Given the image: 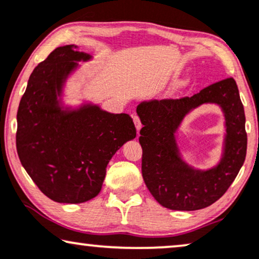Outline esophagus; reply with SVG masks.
I'll return each mask as SVG.
<instances>
[{
	"instance_id": "1",
	"label": "esophagus",
	"mask_w": 259,
	"mask_h": 259,
	"mask_svg": "<svg viewBox=\"0 0 259 259\" xmlns=\"http://www.w3.org/2000/svg\"><path fill=\"white\" fill-rule=\"evenodd\" d=\"M133 118H134V123H135V126H136V130H137V133H140L141 127H142V124H141V120H140V118H139V116L134 115Z\"/></svg>"
}]
</instances>
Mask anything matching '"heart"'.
Segmentation results:
<instances>
[{"label":"heart","instance_id":"b5f03b06","mask_svg":"<svg viewBox=\"0 0 259 259\" xmlns=\"http://www.w3.org/2000/svg\"><path fill=\"white\" fill-rule=\"evenodd\" d=\"M191 82H192V79L189 77H185L180 79V80H178L175 84L171 86V91L173 92H181V91H185L186 89H188L189 86H191Z\"/></svg>","mask_w":259,"mask_h":259}]
</instances>
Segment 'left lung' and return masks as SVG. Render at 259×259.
<instances>
[{"label": "left lung", "mask_w": 259, "mask_h": 259, "mask_svg": "<svg viewBox=\"0 0 259 259\" xmlns=\"http://www.w3.org/2000/svg\"><path fill=\"white\" fill-rule=\"evenodd\" d=\"M204 104L218 105L226 118L222 157L208 170H198L182 157L176 134L184 117ZM143 127L142 177L158 204L175 211L212 205L227 191L245 161V113L233 78L202 89L192 97L144 101L136 108Z\"/></svg>", "instance_id": "1"}]
</instances>
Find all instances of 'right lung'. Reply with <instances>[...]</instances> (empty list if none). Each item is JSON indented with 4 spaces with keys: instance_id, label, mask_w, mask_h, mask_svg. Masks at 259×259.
<instances>
[{
    "instance_id": "add662e5",
    "label": "right lung",
    "mask_w": 259,
    "mask_h": 259,
    "mask_svg": "<svg viewBox=\"0 0 259 259\" xmlns=\"http://www.w3.org/2000/svg\"><path fill=\"white\" fill-rule=\"evenodd\" d=\"M92 60L75 45L55 48L30 74L17 110L16 149L41 192L61 204H80L101 192L116 151L136 137L133 118L91 102L66 105L67 79Z\"/></svg>"
}]
</instances>
